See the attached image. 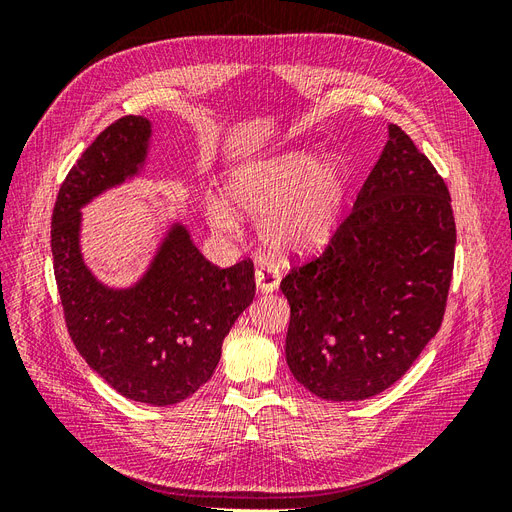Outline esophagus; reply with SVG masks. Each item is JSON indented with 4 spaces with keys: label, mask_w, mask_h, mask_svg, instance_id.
<instances>
[{
    "label": "esophagus",
    "mask_w": 512,
    "mask_h": 512,
    "mask_svg": "<svg viewBox=\"0 0 512 512\" xmlns=\"http://www.w3.org/2000/svg\"><path fill=\"white\" fill-rule=\"evenodd\" d=\"M280 273H277L275 267L271 265H262L256 269V286L260 292H273L280 286Z\"/></svg>",
    "instance_id": "obj_1"
}]
</instances>
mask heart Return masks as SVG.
Segmentation results:
<instances>
[{
	"label": "heart",
	"mask_w": 512,
	"mask_h": 512,
	"mask_svg": "<svg viewBox=\"0 0 512 512\" xmlns=\"http://www.w3.org/2000/svg\"><path fill=\"white\" fill-rule=\"evenodd\" d=\"M350 173L342 160L312 151H288L282 156L241 166L230 177L228 194L239 209L260 215V237L280 254L312 252L335 235L346 205ZM211 222L237 235L239 215L224 200L209 205Z\"/></svg>",
	"instance_id": "1"
}]
</instances>
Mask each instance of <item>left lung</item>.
<instances>
[{
	"instance_id": "obj_1",
	"label": "left lung",
	"mask_w": 512,
	"mask_h": 512,
	"mask_svg": "<svg viewBox=\"0 0 512 512\" xmlns=\"http://www.w3.org/2000/svg\"><path fill=\"white\" fill-rule=\"evenodd\" d=\"M455 215L438 170L395 123L324 252L294 265L286 361L309 393L389 389L438 333L455 265Z\"/></svg>"
}]
</instances>
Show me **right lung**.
Wrapping results in <instances>:
<instances>
[{
    "mask_svg": "<svg viewBox=\"0 0 512 512\" xmlns=\"http://www.w3.org/2000/svg\"><path fill=\"white\" fill-rule=\"evenodd\" d=\"M151 123L126 115L98 134L61 183L51 226L53 269L66 327L87 365L123 397L173 406L209 382L222 342L254 301V262L215 267L181 224L168 230L132 288L100 284L81 256V207L138 175Z\"/></svg>",
    "mask_w": 512,
    "mask_h": 512,
    "instance_id": "1",
    "label": "right lung"
}]
</instances>
